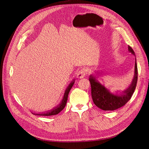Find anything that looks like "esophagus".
<instances>
[{"label": "esophagus", "mask_w": 149, "mask_h": 149, "mask_svg": "<svg viewBox=\"0 0 149 149\" xmlns=\"http://www.w3.org/2000/svg\"><path fill=\"white\" fill-rule=\"evenodd\" d=\"M86 69H85L84 68L80 69L79 71L77 72V77L79 78V79H82V78L85 77L86 74Z\"/></svg>", "instance_id": "esophagus-1"}]
</instances>
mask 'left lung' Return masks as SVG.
<instances>
[{
	"instance_id": "1",
	"label": "left lung",
	"mask_w": 149,
	"mask_h": 149,
	"mask_svg": "<svg viewBox=\"0 0 149 149\" xmlns=\"http://www.w3.org/2000/svg\"><path fill=\"white\" fill-rule=\"evenodd\" d=\"M128 49L132 54L135 55L134 50L130 46H128ZM89 80L91 83V95L94 104L103 111L116 110L128 102L135 90L138 80L136 61H135V74L132 82L130 86L120 95L112 93L92 75H90Z\"/></svg>"
}]
</instances>
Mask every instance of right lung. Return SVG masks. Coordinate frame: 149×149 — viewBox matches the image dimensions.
I'll return each mask as SVG.
<instances>
[{"label": "right lung", "mask_w": 149, "mask_h": 149, "mask_svg": "<svg viewBox=\"0 0 149 149\" xmlns=\"http://www.w3.org/2000/svg\"><path fill=\"white\" fill-rule=\"evenodd\" d=\"M75 82V80H73L69 84V85L68 86V87L67 88V89L65 91V94L63 96V100L61 101V103L57 106L56 107H55L54 109H52L51 111H48V112H44L42 113H33V114L36 115H40V116H51V115H57L58 113H60L63 109L66 104L67 103V100H68V94L69 93L70 90L71 89L72 86L74 85Z\"/></svg>", "instance_id": "obj_1"}]
</instances>
